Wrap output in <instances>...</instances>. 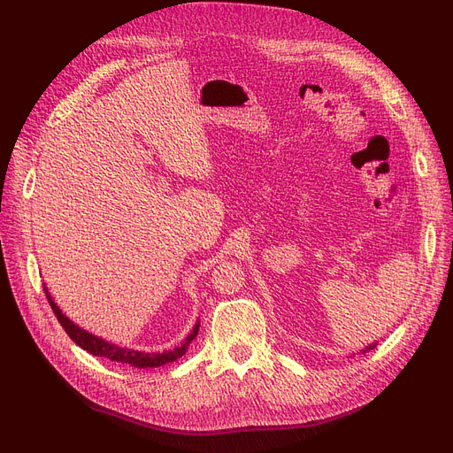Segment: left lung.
I'll list each match as a JSON object with an SVG mask.
<instances>
[{
	"instance_id": "left-lung-1",
	"label": "left lung",
	"mask_w": 453,
	"mask_h": 453,
	"mask_svg": "<svg viewBox=\"0 0 453 453\" xmlns=\"http://www.w3.org/2000/svg\"><path fill=\"white\" fill-rule=\"evenodd\" d=\"M372 348H374V344H372V346H368L366 349H363V353H365V351H368V349H372Z\"/></svg>"
}]
</instances>
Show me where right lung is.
<instances>
[{"instance_id": "right-lung-1", "label": "right lung", "mask_w": 453, "mask_h": 453, "mask_svg": "<svg viewBox=\"0 0 453 453\" xmlns=\"http://www.w3.org/2000/svg\"><path fill=\"white\" fill-rule=\"evenodd\" d=\"M45 295L49 298V304L54 311V315H57V319L60 321V325L64 326V331L67 333V336H70L75 344L79 348L87 349L88 353L96 355V357H105L109 361H115V363H122V365H130V366H135V368H155V366H162V365H168L172 361H177L180 357H183L187 348L190 342H193L198 334V326H200V321L195 325L193 333H190L183 342L181 346H177L175 349L172 351H164V353H145V351H135V349H128V348H120L117 344H109V342H105L104 338H98L94 336L92 333H87L83 331V328L77 326L73 321H70L65 318V315L62 313V310L54 304L52 296L49 295V291L45 289Z\"/></svg>"}]
</instances>
